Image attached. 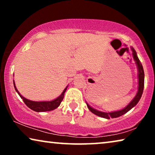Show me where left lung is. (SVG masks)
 <instances>
[{
    "label": "left lung",
    "mask_w": 155,
    "mask_h": 155,
    "mask_svg": "<svg viewBox=\"0 0 155 155\" xmlns=\"http://www.w3.org/2000/svg\"><path fill=\"white\" fill-rule=\"evenodd\" d=\"M133 51V58H134L135 62H136V64L137 65V69H138V91H137V93L136 96L135 97V98L133 99L132 101H130V103L127 106L126 108H124V109L120 110V111H114V112H110V113H106V112H101L97 110L93 109L90 107V105L87 104V108L90 109L91 112H92L93 114H94L95 115L100 116V117L105 118L109 119L110 118H117L119 117V116L124 115V114H126L128 112L129 110H130L133 107H134L135 105L138 103L140 99L142 94H143V89H144V78H145V74H144V70L143 68V65H142L138 57H137L136 54V51L134 50V48H132Z\"/></svg>",
    "instance_id": "8db88e82"
}]
</instances>
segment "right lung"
Returning a JSON list of instances; mask_svg holds the SVG:
<instances>
[{
  "label": "right lung",
  "mask_w": 155,
  "mask_h": 155,
  "mask_svg": "<svg viewBox=\"0 0 155 155\" xmlns=\"http://www.w3.org/2000/svg\"><path fill=\"white\" fill-rule=\"evenodd\" d=\"M13 84H14V87H15V89L16 92L18 93V94L20 95V97L22 99V100L25 102V104H26L29 109H31V110H33V111H37V112L49 111L56 109V108L61 104V101H62V100L63 99L65 92L66 91L67 87H66L65 90H63V92H62V94H61V96L58 97V98H56V99H54V100L51 101H34L29 100V99H25V97H23L22 95L20 94V92H18V90H17L15 84L14 80H13Z\"/></svg>",
  "instance_id": "1"
}]
</instances>
